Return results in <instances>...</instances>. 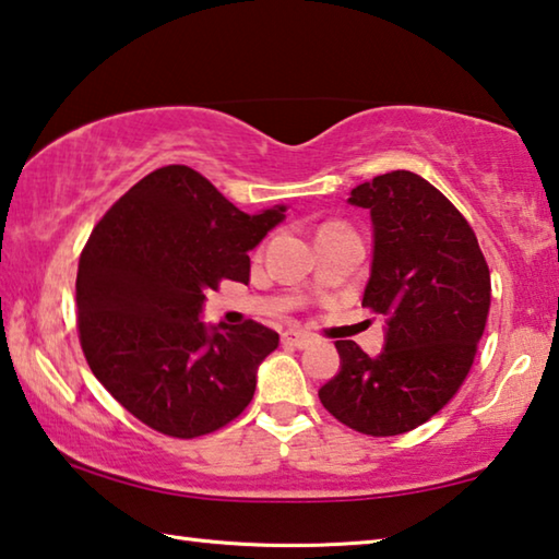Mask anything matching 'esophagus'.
<instances>
[{"mask_svg":"<svg viewBox=\"0 0 559 559\" xmlns=\"http://www.w3.org/2000/svg\"><path fill=\"white\" fill-rule=\"evenodd\" d=\"M314 340L305 332H285L282 334V344L285 346H295V349H305V346L312 344Z\"/></svg>","mask_w":559,"mask_h":559,"instance_id":"1","label":"esophagus"}]
</instances>
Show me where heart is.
Listing matches in <instances>:
<instances>
[{
  "label": "heart",
  "mask_w": 559,
  "mask_h": 559,
  "mask_svg": "<svg viewBox=\"0 0 559 559\" xmlns=\"http://www.w3.org/2000/svg\"><path fill=\"white\" fill-rule=\"evenodd\" d=\"M326 227H334V225H326Z\"/></svg>",
  "instance_id": "b5f03b06"
}]
</instances>
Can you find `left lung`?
<instances>
[{
  "label": "left lung",
  "mask_w": 559,
  "mask_h": 559,
  "mask_svg": "<svg viewBox=\"0 0 559 559\" xmlns=\"http://www.w3.org/2000/svg\"><path fill=\"white\" fill-rule=\"evenodd\" d=\"M373 223L371 277L361 305L386 317V344L369 356L340 340L342 369L319 389L336 420L366 436L414 431L468 377L490 309L478 237L441 190L391 170L352 190Z\"/></svg>",
  "instance_id": "8db88e82"
}]
</instances>
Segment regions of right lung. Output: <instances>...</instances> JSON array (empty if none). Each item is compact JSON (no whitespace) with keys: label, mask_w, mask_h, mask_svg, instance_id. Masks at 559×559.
<instances>
[{"label":"right lung","mask_w":559,"mask_h":559,"mask_svg":"<svg viewBox=\"0 0 559 559\" xmlns=\"http://www.w3.org/2000/svg\"><path fill=\"white\" fill-rule=\"evenodd\" d=\"M285 207L247 215L188 166L145 176L98 219L76 274L79 342L104 389L153 431L213 433L254 396L280 334L205 326V295L250 280V252Z\"/></svg>","instance_id":"obj_1"}]
</instances>
